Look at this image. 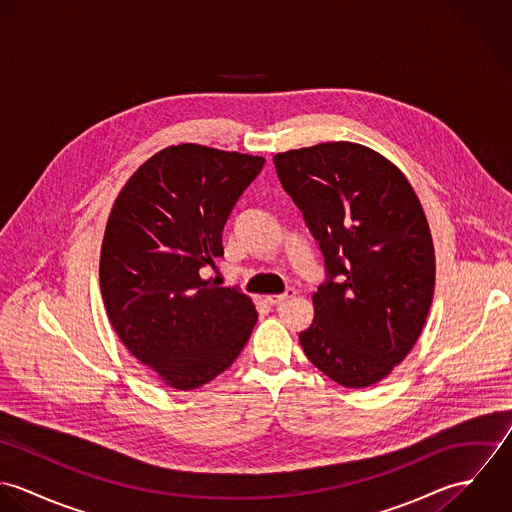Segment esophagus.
<instances>
[{"label":"esophagus","mask_w":512,"mask_h":512,"mask_svg":"<svg viewBox=\"0 0 512 512\" xmlns=\"http://www.w3.org/2000/svg\"><path fill=\"white\" fill-rule=\"evenodd\" d=\"M295 295V290L293 288H288L284 293H274V295H266V303H270V305H280L282 301H286L288 297H293Z\"/></svg>","instance_id":"1"}]
</instances>
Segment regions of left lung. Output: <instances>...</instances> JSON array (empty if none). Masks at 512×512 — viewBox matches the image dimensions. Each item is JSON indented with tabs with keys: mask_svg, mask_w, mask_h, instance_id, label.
Wrapping results in <instances>:
<instances>
[{
	"mask_svg": "<svg viewBox=\"0 0 512 512\" xmlns=\"http://www.w3.org/2000/svg\"><path fill=\"white\" fill-rule=\"evenodd\" d=\"M274 165L327 274L299 343L337 384H376L412 351L434 299L436 254L420 199L394 163L351 142L278 153Z\"/></svg>",
	"mask_w": 512,
	"mask_h": 512,
	"instance_id": "1",
	"label": "left lung"
}]
</instances>
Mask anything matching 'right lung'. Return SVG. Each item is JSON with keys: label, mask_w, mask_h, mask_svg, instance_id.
Listing matches in <instances>:
<instances>
[{"label": "right lung", "mask_w": 512, "mask_h": 512, "mask_svg": "<svg viewBox=\"0 0 512 512\" xmlns=\"http://www.w3.org/2000/svg\"><path fill=\"white\" fill-rule=\"evenodd\" d=\"M264 157L181 144L128 179L108 217L100 290L126 349L167 386L193 390L236 361L258 313L201 270L224 254L222 228Z\"/></svg>", "instance_id": "add662e5"}]
</instances>
